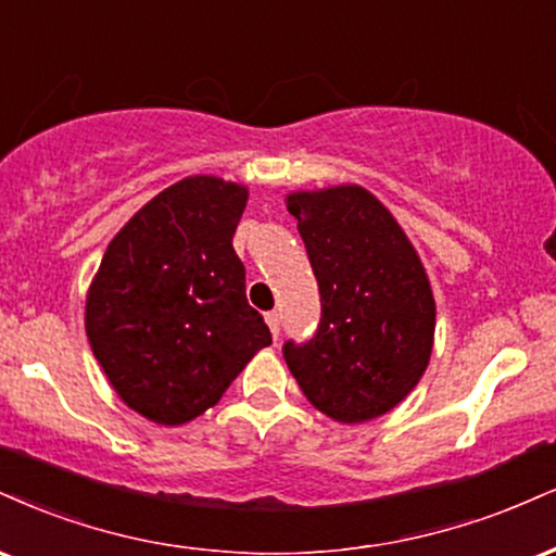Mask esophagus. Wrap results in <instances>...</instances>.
<instances>
[{
    "mask_svg": "<svg viewBox=\"0 0 556 556\" xmlns=\"http://www.w3.org/2000/svg\"><path fill=\"white\" fill-rule=\"evenodd\" d=\"M264 318H266V324H269L271 337L279 339V313H277V311H269Z\"/></svg>",
    "mask_w": 556,
    "mask_h": 556,
    "instance_id": "obj_1",
    "label": "esophagus"
}]
</instances>
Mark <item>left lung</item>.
I'll use <instances>...</instances> for the list:
<instances>
[{
  "label": "left lung",
  "mask_w": 556,
  "mask_h": 556,
  "mask_svg": "<svg viewBox=\"0 0 556 556\" xmlns=\"http://www.w3.org/2000/svg\"><path fill=\"white\" fill-rule=\"evenodd\" d=\"M320 292V324L282 354L305 399L344 425L391 412L427 370L434 298L393 214L363 186L287 197Z\"/></svg>",
  "instance_id": "8db88e82"
}]
</instances>
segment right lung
<instances>
[{
  "label": "right lung",
  "instance_id": "right-lung-1",
  "mask_svg": "<svg viewBox=\"0 0 556 556\" xmlns=\"http://www.w3.org/2000/svg\"><path fill=\"white\" fill-rule=\"evenodd\" d=\"M245 202L249 189L223 178L178 180L134 214L100 261L87 339L124 404L152 422H191L271 344L232 249Z\"/></svg>",
  "mask_w": 556,
  "mask_h": 556
}]
</instances>
